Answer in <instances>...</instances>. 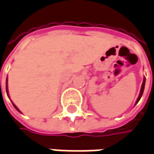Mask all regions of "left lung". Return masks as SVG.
<instances>
[{"instance_id": "1", "label": "left lung", "mask_w": 154, "mask_h": 154, "mask_svg": "<svg viewBox=\"0 0 154 154\" xmlns=\"http://www.w3.org/2000/svg\"><path fill=\"white\" fill-rule=\"evenodd\" d=\"M144 84H145V78H144V81H143V83H142V87H141V89H140L139 96H138V97H137V101H136V104H135V105H137V104L138 103V101L140 100V98H141V97H142V95H143V93H144Z\"/></svg>"}]
</instances>
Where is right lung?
<instances>
[{"label":"right lung","mask_w":154,"mask_h":154,"mask_svg":"<svg viewBox=\"0 0 154 154\" xmlns=\"http://www.w3.org/2000/svg\"><path fill=\"white\" fill-rule=\"evenodd\" d=\"M0 83H1V82H0ZM6 91H7V95H8V97H9V91H8V85H7V84H6ZM12 104H13V103H12ZM13 106H14V107H15V108H16V109H17V111H18L19 112H20V111L18 110V108H17V106H15L14 104H13Z\"/></svg>","instance_id":"obj_1"}]
</instances>
